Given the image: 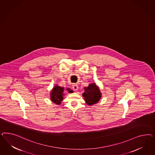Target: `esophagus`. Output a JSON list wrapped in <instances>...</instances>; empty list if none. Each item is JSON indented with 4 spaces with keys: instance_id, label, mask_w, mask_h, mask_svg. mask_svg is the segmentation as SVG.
<instances>
[{
    "instance_id": "34e87169",
    "label": "esophagus",
    "mask_w": 155,
    "mask_h": 155,
    "mask_svg": "<svg viewBox=\"0 0 155 155\" xmlns=\"http://www.w3.org/2000/svg\"><path fill=\"white\" fill-rule=\"evenodd\" d=\"M73 88L74 90H77L78 89V86L77 85V84H74L73 85Z\"/></svg>"
}]
</instances>
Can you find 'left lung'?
<instances>
[{
  "label": "left lung",
  "mask_w": 155,
  "mask_h": 155,
  "mask_svg": "<svg viewBox=\"0 0 155 155\" xmlns=\"http://www.w3.org/2000/svg\"><path fill=\"white\" fill-rule=\"evenodd\" d=\"M84 93L82 94L84 99L89 105H93L99 102L101 94L98 87L95 84H90L88 87H84Z\"/></svg>",
  "instance_id": "obj_1"
}]
</instances>
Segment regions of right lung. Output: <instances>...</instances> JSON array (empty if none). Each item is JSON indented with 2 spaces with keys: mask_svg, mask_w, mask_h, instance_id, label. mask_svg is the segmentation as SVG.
<instances>
[{
  "mask_svg": "<svg viewBox=\"0 0 155 155\" xmlns=\"http://www.w3.org/2000/svg\"><path fill=\"white\" fill-rule=\"evenodd\" d=\"M63 92H64V88L61 87L60 86H56L52 90L51 93V100L54 102L58 104L61 103V101L63 99Z\"/></svg>",
  "mask_w": 155,
  "mask_h": 155,
  "instance_id": "right-lung-1",
  "label": "right lung"
}]
</instances>
